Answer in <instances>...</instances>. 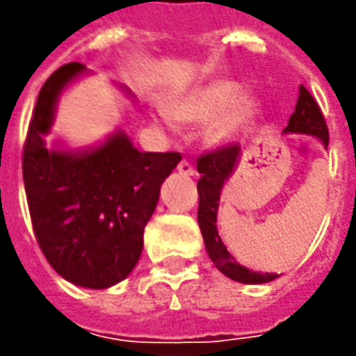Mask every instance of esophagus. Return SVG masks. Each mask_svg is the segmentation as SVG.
I'll use <instances>...</instances> for the list:
<instances>
[{
    "label": "esophagus",
    "instance_id": "obj_1",
    "mask_svg": "<svg viewBox=\"0 0 356 356\" xmlns=\"http://www.w3.org/2000/svg\"><path fill=\"white\" fill-rule=\"evenodd\" d=\"M177 170L179 173H183V175H194V171H196L193 163L188 162V160H181L177 165Z\"/></svg>",
    "mask_w": 356,
    "mask_h": 356
}]
</instances>
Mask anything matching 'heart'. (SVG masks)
Returning a JSON list of instances; mask_svg holds the SVG:
<instances>
[{
  "mask_svg": "<svg viewBox=\"0 0 356 356\" xmlns=\"http://www.w3.org/2000/svg\"><path fill=\"white\" fill-rule=\"evenodd\" d=\"M240 93V86L229 80H213L191 89L170 104L173 122L202 125L213 118L206 129V139L213 145L234 139L254 114V99ZM170 122V118H168Z\"/></svg>",
  "mask_w": 356,
  "mask_h": 356,
  "instance_id": "heart-1",
  "label": "heart"
}]
</instances>
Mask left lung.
Masks as SVG:
<instances>
[{
	"label": "left lung",
	"instance_id": "1",
	"mask_svg": "<svg viewBox=\"0 0 356 356\" xmlns=\"http://www.w3.org/2000/svg\"><path fill=\"white\" fill-rule=\"evenodd\" d=\"M286 131L305 133L314 135L328 147V125L324 122L318 104L303 86L299 88V97L296 110L290 116L286 125ZM240 158L238 143H229L223 147L209 150L202 154L196 162V170L200 173L198 181V225H200L204 244L208 250L209 259L213 261L225 276L242 284H265L278 278L275 273H254L250 268L242 267L234 261V257L225 248L223 240L217 231V208H219V196L223 191L227 179L231 177Z\"/></svg>",
	"mask_w": 356,
	"mask_h": 356
}]
</instances>
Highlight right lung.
Segmentation results:
<instances>
[{"label":"right lung","mask_w":356,"mask_h":356,"mask_svg":"<svg viewBox=\"0 0 356 356\" xmlns=\"http://www.w3.org/2000/svg\"><path fill=\"white\" fill-rule=\"evenodd\" d=\"M86 66L68 63L43 83L22 148L32 227L45 259L68 282L102 290L129 275L160 186L179 152H139L124 133L88 152L47 150L60 91Z\"/></svg>","instance_id":"obj_1"}]
</instances>
